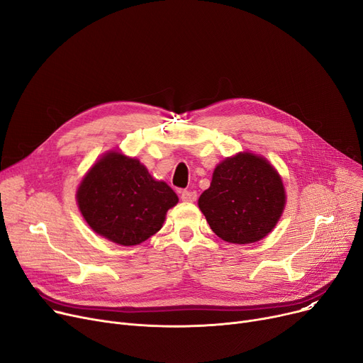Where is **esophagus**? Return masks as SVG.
<instances>
[{
	"label": "esophagus",
	"instance_id": "1",
	"mask_svg": "<svg viewBox=\"0 0 363 363\" xmlns=\"http://www.w3.org/2000/svg\"><path fill=\"white\" fill-rule=\"evenodd\" d=\"M181 199L184 201H196L197 200V193L196 191H186V189H184V191L181 193Z\"/></svg>",
	"mask_w": 363,
	"mask_h": 363
}]
</instances>
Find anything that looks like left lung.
<instances>
[{
    "label": "left lung",
    "mask_w": 363,
    "mask_h": 363,
    "mask_svg": "<svg viewBox=\"0 0 363 363\" xmlns=\"http://www.w3.org/2000/svg\"><path fill=\"white\" fill-rule=\"evenodd\" d=\"M285 204L281 177L274 166L252 152L219 163L199 207L212 231L234 244H250L268 235Z\"/></svg>",
    "instance_id": "8db88e82"
}]
</instances>
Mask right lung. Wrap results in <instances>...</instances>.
Segmentation results:
<instances>
[{
  "instance_id": "1",
  "label": "right lung",
  "mask_w": 363,
  "mask_h": 363,
  "mask_svg": "<svg viewBox=\"0 0 363 363\" xmlns=\"http://www.w3.org/2000/svg\"><path fill=\"white\" fill-rule=\"evenodd\" d=\"M81 213L92 230L121 245H135L155 235L178 196L155 181L144 164L121 152L95 163L78 188Z\"/></svg>"
}]
</instances>
